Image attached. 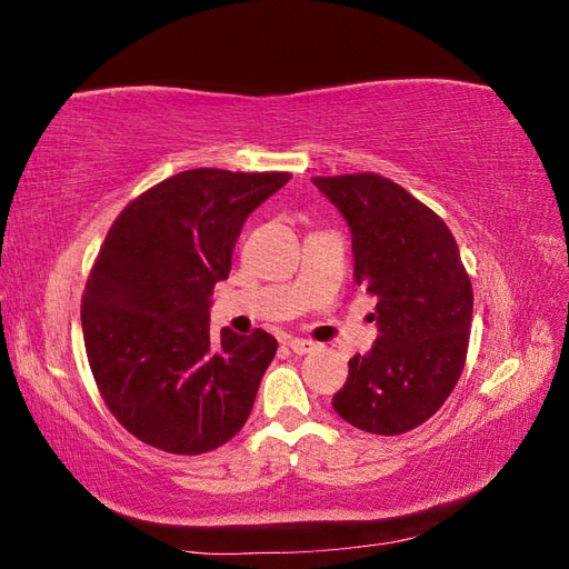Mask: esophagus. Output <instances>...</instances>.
Returning <instances> with one entry per match:
<instances>
[{
	"mask_svg": "<svg viewBox=\"0 0 569 569\" xmlns=\"http://www.w3.org/2000/svg\"><path fill=\"white\" fill-rule=\"evenodd\" d=\"M287 347L295 351V353H299V356H303V353H311V351H316L318 349V343L316 341H311V339H289L287 341Z\"/></svg>",
	"mask_w": 569,
	"mask_h": 569,
	"instance_id": "obj_1",
	"label": "esophagus"
}]
</instances>
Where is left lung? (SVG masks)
<instances>
[{
  "label": "left lung",
  "mask_w": 569,
  "mask_h": 569,
  "mask_svg": "<svg viewBox=\"0 0 569 569\" xmlns=\"http://www.w3.org/2000/svg\"><path fill=\"white\" fill-rule=\"evenodd\" d=\"M351 230L353 278L377 299L380 337L349 360L332 399L349 425L403 435L449 399L465 366L472 284L446 222L401 184L375 173L313 178Z\"/></svg>",
  "instance_id": "obj_1"
}]
</instances>
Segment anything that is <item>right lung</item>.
<instances>
[{"label": "right lung", "instance_id": "add662e5", "mask_svg": "<svg viewBox=\"0 0 569 569\" xmlns=\"http://www.w3.org/2000/svg\"><path fill=\"white\" fill-rule=\"evenodd\" d=\"M289 178L184 170L111 226L82 297L84 349L116 420L153 449L199 456L244 427L278 339L213 337L211 295L249 213Z\"/></svg>", "mask_w": 569, "mask_h": 569}]
</instances>
